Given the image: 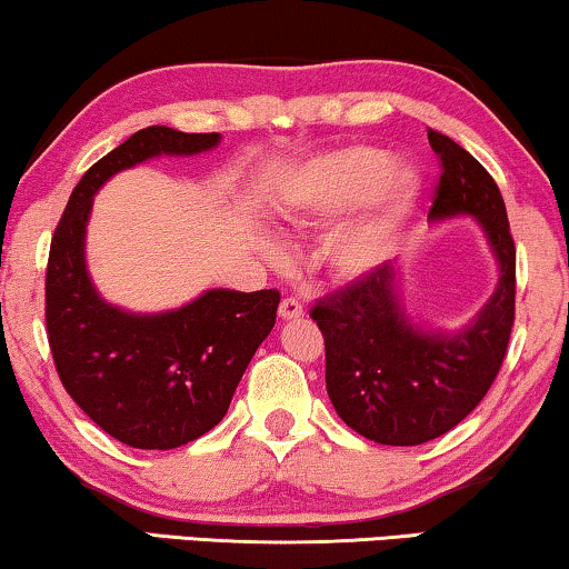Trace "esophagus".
<instances>
[{
	"label": "esophagus",
	"mask_w": 569,
	"mask_h": 569,
	"mask_svg": "<svg viewBox=\"0 0 569 569\" xmlns=\"http://www.w3.org/2000/svg\"><path fill=\"white\" fill-rule=\"evenodd\" d=\"M302 302L298 298H284L282 302H279V316H282L284 320H295L302 316Z\"/></svg>",
	"instance_id": "obj_1"
}]
</instances>
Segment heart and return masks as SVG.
I'll return each instance as SVG.
<instances>
[{"label":"heart","instance_id":"1","mask_svg":"<svg viewBox=\"0 0 569 569\" xmlns=\"http://www.w3.org/2000/svg\"><path fill=\"white\" fill-rule=\"evenodd\" d=\"M418 174L390 169L375 148H346L326 156L302 174L292 212L300 220H336L360 208L328 236L323 259L333 274L361 277L380 261L416 202Z\"/></svg>","mask_w":569,"mask_h":569}]
</instances>
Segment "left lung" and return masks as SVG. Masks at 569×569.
Here are the masks:
<instances>
[{
    "label": "left lung",
    "mask_w": 569,
    "mask_h": 569,
    "mask_svg": "<svg viewBox=\"0 0 569 569\" xmlns=\"http://www.w3.org/2000/svg\"><path fill=\"white\" fill-rule=\"evenodd\" d=\"M441 177L433 220L472 216L496 253L500 279L488 305L459 333L410 323L382 264L316 300L310 318L326 341V387L341 421L369 441L418 447L480 406L506 359L516 318V246L503 194L488 169L449 136L428 128Z\"/></svg>",
    "instance_id": "1"
}]
</instances>
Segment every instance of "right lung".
<instances>
[{
  "mask_svg": "<svg viewBox=\"0 0 569 569\" xmlns=\"http://www.w3.org/2000/svg\"><path fill=\"white\" fill-rule=\"evenodd\" d=\"M220 133L138 130L73 187L51 238L46 331L66 392L92 421L136 449H177L223 421L238 382L277 320V290H208L159 316H136L97 295L84 264L92 197L107 179L153 156H192Z\"/></svg>",
  "mask_w": 569,
  "mask_h": 569,
  "instance_id": "add662e5",
  "label": "right lung"
}]
</instances>
